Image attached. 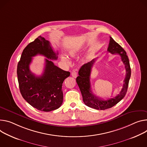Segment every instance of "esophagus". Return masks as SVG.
Wrapping results in <instances>:
<instances>
[{"mask_svg": "<svg viewBox=\"0 0 147 147\" xmlns=\"http://www.w3.org/2000/svg\"><path fill=\"white\" fill-rule=\"evenodd\" d=\"M71 76H72L74 78H76V77H77V72H76L75 70L73 71L72 73H71Z\"/></svg>", "mask_w": 147, "mask_h": 147, "instance_id": "esophagus-1", "label": "esophagus"}]
</instances>
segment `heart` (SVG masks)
Instances as JSON below:
<instances>
[{
	"mask_svg": "<svg viewBox=\"0 0 147 147\" xmlns=\"http://www.w3.org/2000/svg\"><path fill=\"white\" fill-rule=\"evenodd\" d=\"M68 55H69V56L70 57H75V56H76V55H77V51H76L75 50H70V51H69ZM61 60H62L63 61L65 62V63H68V62H69L68 59L67 58V57H64V56L61 57Z\"/></svg>",
	"mask_w": 147,
	"mask_h": 147,
	"instance_id": "heart-1",
	"label": "heart"
}]
</instances>
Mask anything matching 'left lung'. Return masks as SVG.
I'll list each match as a JSON object with an SVG mask.
<instances>
[{
    "label": "left lung",
    "instance_id": "8db88e82",
    "mask_svg": "<svg viewBox=\"0 0 147 147\" xmlns=\"http://www.w3.org/2000/svg\"><path fill=\"white\" fill-rule=\"evenodd\" d=\"M110 37V43L107 51L111 54H118L120 56L121 60L125 65L126 71L123 88L119 94L113 98L105 100L96 96L92 92L91 90L90 75L92 66L96 59H93L90 62L83 65L79 70V76L76 78V82L82 92L84 104L87 106L96 110H104L111 108L121 101L126 94L131 77L129 61L125 51L121 46L115 42L111 37Z\"/></svg>",
    "mask_w": 147,
    "mask_h": 147
}]
</instances>
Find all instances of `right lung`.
<instances>
[{
    "label": "right lung",
    "instance_id": "obj_1",
    "mask_svg": "<svg viewBox=\"0 0 147 147\" xmlns=\"http://www.w3.org/2000/svg\"><path fill=\"white\" fill-rule=\"evenodd\" d=\"M37 54L50 60H57L58 53L53 51L50 43L38 36L23 50L17 68L19 89L23 98L38 110L51 111L59 109L63 100L62 85L70 76V72L55 65L51 60L45 59L42 75L36 76L30 70L32 57Z\"/></svg>",
    "mask_w": 147,
    "mask_h": 147
}]
</instances>
